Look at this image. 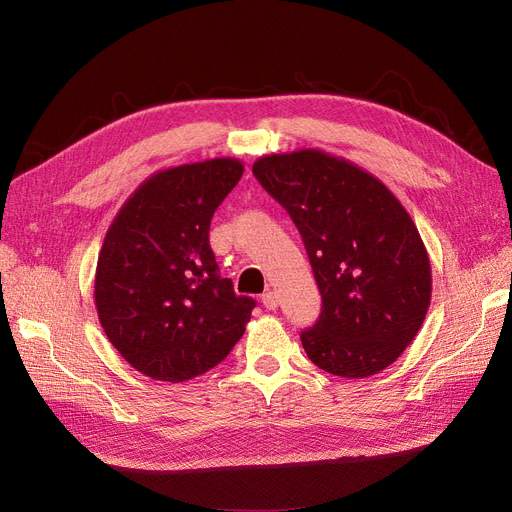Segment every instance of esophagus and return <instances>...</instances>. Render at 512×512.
<instances>
[{
    "mask_svg": "<svg viewBox=\"0 0 512 512\" xmlns=\"http://www.w3.org/2000/svg\"><path fill=\"white\" fill-rule=\"evenodd\" d=\"M261 303L265 309H276L278 307V294L274 290H267L261 294Z\"/></svg>",
    "mask_w": 512,
    "mask_h": 512,
    "instance_id": "obj_1",
    "label": "esophagus"
}]
</instances>
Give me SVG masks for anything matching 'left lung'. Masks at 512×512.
I'll return each mask as SVG.
<instances>
[{
	"label": "left lung",
	"mask_w": 512,
	"mask_h": 512,
	"mask_svg": "<svg viewBox=\"0 0 512 512\" xmlns=\"http://www.w3.org/2000/svg\"><path fill=\"white\" fill-rule=\"evenodd\" d=\"M253 174L301 232L321 292V315L301 332L307 357L351 380L392 365L432 301V267L407 209L378 178L319 149L265 155Z\"/></svg>",
	"instance_id": "left-lung-1"
}]
</instances>
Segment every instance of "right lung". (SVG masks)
<instances>
[{
  "label": "right lung",
  "mask_w": 512,
  "mask_h": 512,
  "mask_svg": "<svg viewBox=\"0 0 512 512\" xmlns=\"http://www.w3.org/2000/svg\"><path fill=\"white\" fill-rule=\"evenodd\" d=\"M245 166L218 157L161 170L122 205L105 234L95 307L105 336L137 371L184 382L222 363L255 301L220 276L209 247L213 211Z\"/></svg>",
  "instance_id": "right-lung-1"
}]
</instances>
